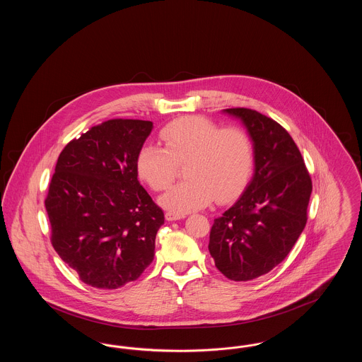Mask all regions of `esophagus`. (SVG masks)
<instances>
[{"label": "esophagus", "instance_id": "34e87169", "mask_svg": "<svg viewBox=\"0 0 362 362\" xmlns=\"http://www.w3.org/2000/svg\"><path fill=\"white\" fill-rule=\"evenodd\" d=\"M165 218H167L168 221H177V220L185 218V214H176V213H173V211H167V213H165Z\"/></svg>", "mask_w": 362, "mask_h": 362}]
</instances>
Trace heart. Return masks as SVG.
<instances>
[{
  "label": "heart",
  "mask_w": 362,
  "mask_h": 362,
  "mask_svg": "<svg viewBox=\"0 0 362 362\" xmlns=\"http://www.w3.org/2000/svg\"><path fill=\"white\" fill-rule=\"evenodd\" d=\"M160 137L165 148L144 145L137 155L139 177L155 191L170 187L177 165L189 179L160 197V205L176 214L228 202L245 185L254 164V145L239 127L223 129L202 117L167 124Z\"/></svg>",
  "instance_id": "heart-1"
}]
</instances>
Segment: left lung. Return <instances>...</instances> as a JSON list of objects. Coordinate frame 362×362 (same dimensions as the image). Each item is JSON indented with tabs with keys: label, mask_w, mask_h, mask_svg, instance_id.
<instances>
[{
	"label": "left lung",
	"mask_w": 362,
	"mask_h": 362,
	"mask_svg": "<svg viewBox=\"0 0 362 362\" xmlns=\"http://www.w3.org/2000/svg\"><path fill=\"white\" fill-rule=\"evenodd\" d=\"M254 145V176L240 198L214 220L209 252L232 281L267 274L288 257L307 224L312 180L291 134L250 108H226Z\"/></svg>",
	"instance_id": "left-lung-1"
}]
</instances>
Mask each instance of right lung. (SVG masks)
Wrapping results in <instances>:
<instances>
[{"mask_svg": "<svg viewBox=\"0 0 362 362\" xmlns=\"http://www.w3.org/2000/svg\"><path fill=\"white\" fill-rule=\"evenodd\" d=\"M151 121L110 119L70 141L45 201L52 244L80 279L98 289L136 281L155 257L164 213L137 176Z\"/></svg>", "mask_w": 362, "mask_h": 362, "instance_id": "obj_1", "label": "right lung"}]
</instances>
